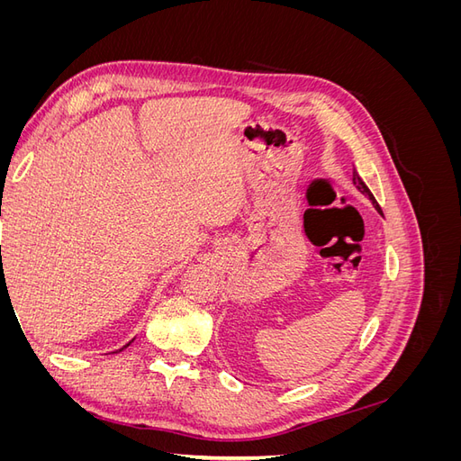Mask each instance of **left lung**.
Returning a JSON list of instances; mask_svg holds the SVG:
<instances>
[{"label": "left lung", "instance_id": "8db88e82", "mask_svg": "<svg viewBox=\"0 0 461 461\" xmlns=\"http://www.w3.org/2000/svg\"><path fill=\"white\" fill-rule=\"evenodd\" d=\"M354 185H356V188L361 192V194H366V196L371 200V203H373V207L376 209V212H379L381 215H383V209L379 207V203H376V200H375V196H373V194H371V190L367 188V185L364 183V180H361V176H359V173L354 169Z\"/></svg>", "mask_w": 461, "mask_h": 461}]
</instances>
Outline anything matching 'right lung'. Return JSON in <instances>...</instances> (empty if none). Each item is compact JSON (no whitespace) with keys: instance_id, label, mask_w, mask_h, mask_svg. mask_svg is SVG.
<instances>
[{"instance_id":"right-lung-1","label":"right lung","mask_w":461,"mask_h":461,"mask_svg":"<svg viewBox=\"0 0 461 461\" xmlns=\"http://www.w3.org/2000/svg\"><path fill=\"white\" fill-rule=\"evenodd\" d=\"M131 342H132V340H131ZM131 342H129V344H124L122 348H127V346H131ZM122 348H121V350H117V352H122Z\"/></svg>"}]
</instances>
